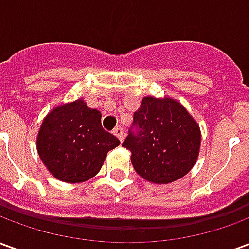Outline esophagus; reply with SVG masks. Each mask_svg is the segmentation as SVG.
Wrapping results in <instances>:
<instances>
[{
  "instance_id": "1",
  "label": "esophagus",
  "mask_w": 249,
  "mask_h": 249,
  "mask_svg": "<svg viewBox=\"0 0 249 249\" xmlns=\"http://www.w3.org/2000/svg\"><path fill=\"white\" fill-rule=\"evenodd\" d=\"M113 135L116 136V137H119L120 141L124 140V129L121 128V126H117V128H114L113 129Z\"/></svg>"
}]
</instances>
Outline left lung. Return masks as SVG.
I'll return each mask as SVG.
<instances>
[{"label": "left lung", "instance_id": "obj_1", "mask_svg": "<svg viewBox=\"0 0 249 249\" xmlns=\"http://www.w3.org/2000/svg\"><path fill=\"white\" fill-rule=\"evenodd\" d=\"M139 132L123 142L141 178L169 184L184 178L197 161L201 132L183 104L172 97L145 96L133 114Z\"/></svg>", "mask_w": 249, "mask_h": 249}]
</instances>
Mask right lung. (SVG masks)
Masks as SVG:
<instances>
[{"label":"right lung","instance_id":"1","mask_svg":"<svg viewBox=\"0 0 249 249\" xmlns=\"http://www.w3.org/2000/svg\"><path fill=\"white\" fill-rule=\"evenodd\" d=\"M120 140L101 126V113L84 98L54 107L42 120L37 152L46 169L64 183L94 178Z\"/></svg>","mask_w":249,"mask_h":249}]
</instances>
